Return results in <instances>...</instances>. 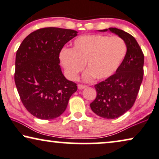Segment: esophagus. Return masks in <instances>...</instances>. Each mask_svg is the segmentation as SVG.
Instances as JSON below:
<instances>
[{
  "mask_svg": "<svg viewBox=\"0 0 159 159\" xmlns=\"http://www.w3.org/2000/svg\"><path fill=\"white\" fill-rule=\"evenodd\" d=\"M77 87H78V89H79V90H82V89H84V88H86V85H84V84H79L77 85Z\"/></svg>",
  "mask_w": 159,
  "mask_h": 159,
  "instance_id": "esophagus-1",
  "label": "esophagus"
}]
</instances>
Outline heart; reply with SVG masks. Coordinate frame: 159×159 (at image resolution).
Returning <instances> with one entry per match:
<instances>
[{
	"mask_svg": "<svg viewBox=\"0 0 159 159\" xmlns=\"http://www.w3.org/2000/svg\"><path fill=\"white\" fill-rule=\"evenodd\" d=\"M127 53V45L120 37L102 34L80 36L71 49L63 48L59 58L70 80H75L86 65V80L109 77L117 70Z\"/></svg>",
	"mask_w": 159,
	"mask_h": 159,
	"instance_id": "heart-1",
	"label": "heart"
}]
</instances>
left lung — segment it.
<instances>
[{"label":"left lung","instance_id":"1","mask_svg":"<svg viewBox=\"0 0 159 159\" xmlns=\"http://www.w3.org/2000/svg\"><path fill=\"white\" fill-rule=\"evenodd\" d=\"M110 30L122 38L127 45V53L114 75L95 84L97 95L90 108L104 119H116L133 106L143 79L144 54L131 34L117 28Z\"/></svg>","mask_w":159,"mask_h":159}]
</instances>
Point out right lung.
I'll return each mask as SVG.
<instances>
[{
  "label": "right lung",
  "mask_w": 159,
  "mask_h": 159,
  "mask_svg": "<svg viewBox=\"0 0 159 159\" xmlns=\"http://www.w3.org/2000/svg\"><path fill=\"white\" fill-rule=\"evenodd\" d=\"M73 30L41 28L24 39L16 54L14 80L23 105L40 119L57 118L65 111L77 84L62 74L59 53L77 36Z\"/></svg>",
  "instance_id": "1"
}]
</instances>
